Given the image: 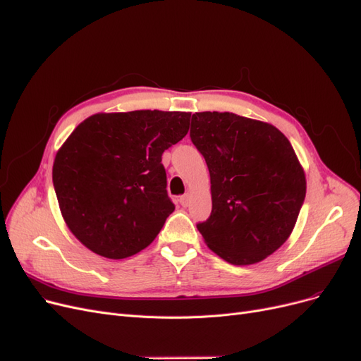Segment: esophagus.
<instances>
[{"label": "esophagus", "mask_w": 361, "mask_h": 361, "mask_svg": "<svg viewBox=\"0 0 361 361\" xmlns=\"http://www.w3.org/2000/svg\"><path fill=\"white\" fill-rule=\"evenodd\" d=\"M179 204L182 206V207H186L190 204V194H185V195H182L180 198H179Z\"/></svg>", "instance_id": "esophagus-1"}]
</instances>
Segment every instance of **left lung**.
I'll use <instances>...</instances> for the list:
<instances>
[{"label": "left lung", "instance_id": "obj_1", "mask_svg": "<svg viewBox=\"0 0 361 361\" xmlns=\"http://www.w3.org/2000/svg\"><path fill=\"white\" fill-rule=\"evenodd\" d=\"M190 136L212 183L200 234L229 264L264 261L289 238L305 200V173L289 139L268 123L216 111L195 112Z\"/></svg>", "mask_w": 361, "mask_h": 361}]
</instances>
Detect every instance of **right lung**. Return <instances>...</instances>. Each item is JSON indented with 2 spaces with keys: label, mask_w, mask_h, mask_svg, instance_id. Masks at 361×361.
I'll return each mask as SVG.
<instances>
[{
  "label": "right lung",
  "mask_w": 361,
  "mask_h": 361,
  "mask_svg": "<svg viewBox=\"0 0 361 361\" xmlns=\"http://www.w3.org/2000/svg\"><path fill=\"white\" fill-rule=\"evenodd\" d=\"M190 112L132 111L84 120L53 164L63 219L85 247L124 259L148 247L175 204L161 155L182 140Z\"/></svg>",
  "instance_id": "add662e5"
}]
</instances>
